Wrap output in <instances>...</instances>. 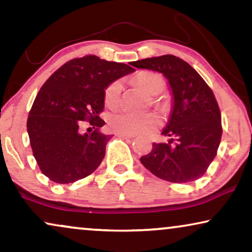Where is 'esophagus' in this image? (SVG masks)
Returning <instances> with one entry per match:
<instances>
[{
	"instance_id": "34e87169",
	"label": "esophagus",
	"mask_w": 252,
	"mask_h": 252,
	"mask_svg": "<svg viewBox=\"0 0 252 252\" xmlns=\"http://www.w3.org/2000/svg\"><path fill=\"white\" fill-rule=\"evenodd\" d=\"M116 136L122 138V139H133V136L131 134H126V133H116Z\"/></svg>"
}]
</instances>
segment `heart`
<instances>
[{"instance_id":"1","label":"heart","mask_w":252,"mask_h":252,"mask_svg":"<svg viewBox=\"0 0 252 252\" xmlns=\"http://www.w3.org/2000/svg\"><path fill=\"white\" fill-rule=\"evenodd\" d=\"M136 83L148 94H158L164 89V80L161 75L152 72H143L136 76ZM122 92V82L116 80L105 90V102L108 107L114 108L120 104ZM153 105L158 106V102L153 99ZM160 125L158 119L152 113L146 114H132L129 112H118L109 115L108 126L113 131L126 134H141L157 129Z\"/></svg>"}]
</instances>
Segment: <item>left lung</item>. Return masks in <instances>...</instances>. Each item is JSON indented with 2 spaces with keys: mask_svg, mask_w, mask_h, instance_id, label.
<instances>
[{
  "mask_svg": "<svg viewBox=\"0 0 252 252\" xmlns=\"http://www.w3.org/2000/svg\"><path fill=\"white\" fill-rule=\"evenodd\" d=\"M131 65L163 74L172 94L171 113L162 130L168 143H153L140 162L168 182L198 179L217 155L221 139V115L214 92L189 63L176 56L152 57Z\"/></svg>",
  "mask_w": 252,
  "mask_h": 252,
  "instance_id": "obj_1",
  "label": "left lung"
}]
</instances>
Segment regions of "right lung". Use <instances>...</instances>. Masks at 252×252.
Returning a JSON list of instances; mask_svg holds the SVG:
<instances>
[{
  "instance_id": "obj_1",
  "label": "right lung",
  "mask_w": 252,
  "mask_h": 252,
  "mask_svg": "<svg viewBox=\"0 0 252 252\" xmlns=\"http://www.w3.org/2000/svg\"><path fill=\"white\" fill-rule=\"evenodd\" d=\"M132 72L126 63L89 55L69 60L49 77L27 119L32 151L44 176L69 184L98 168L112 138L100 131L105 89ZM83 121L93 126L87 133L80 131Z\"/></svg>"
}]
</instances>
